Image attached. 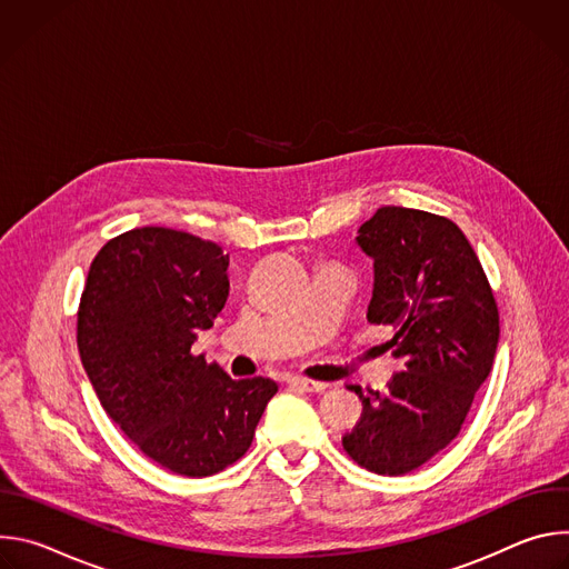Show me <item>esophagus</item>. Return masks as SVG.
Masks as SVG:
<instances>
[{"instance_id": "34e87169", "label": "esophagus", "mask_w": 569, "mask_h": 569, "mask_svg": "<svg viewBox=\"0 0 569 569\" xmlns=\"http://www.w3.org/2000/svg\"><path fill=\"white\" fill-rule=\"evenodd\" d=\"M288 382H290V387H297V389H301V391H323V389L329 387L327 382L310 380V378H301V376H297V378H290Z\"/></svg>"}]
</instances>
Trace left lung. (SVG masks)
Returning a JSON list of instances; mask_svg holds the SVG:
<instances>
[{"label":"left lung","instance_id":"1","mask_svg":"<svg viewBox=\"0 0 569 569\" xmlns=\"http://www.w3.org/2000/svg\"><path fill=\"white\" fill-rule=\"evenodd\" d=\"M373 261L371 323L393 327L387 349L402 358L385 391L365 393L362 417L342 443L378 475H405L443 450L461 430L475 391L489 378L500 315L481 263L448 218L380 207L356 236Z\"/></svg>","mask_w":569,"mask_h":569}]
</instances>
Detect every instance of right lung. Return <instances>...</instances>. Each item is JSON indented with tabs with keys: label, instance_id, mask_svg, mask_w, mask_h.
<instances>
[{
	"label": "right lung",
	"instance_id": "add662e5",
	"mask_svg": "<svg viewBox=\"0 0 569 569\" xmlns=\"http://www.w3.org/2000/svg\"><path fill=\"white\" fill-rule=\"evenodd\" d=\"M227 266L211 240L130 229L92 261L78 308V353L103 410L146 457L187 477L246 455L279 389L191 353L227 301Z\"/></svg>",
	"mask_w": 569,
	"mask_h": 569
}]
</instances>
